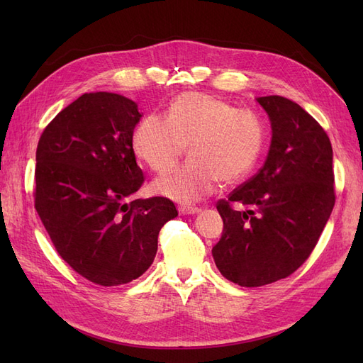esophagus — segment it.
Instances as JSON below:
<instances>
[{"mask_svg":"<svg viewBox=\"0 0 363 363\" xmlns=\"http://www.w3.org/2000/svg\"><path fill=\"white\" fill-rule=\"evenodd\" d=\"M179 212L182 215H194V213H199L200 208L195 206H182V207H179Z\"/></svg>","mask_w":363,"mask_h":363,"instance_id":"1","label":"esophagus"}]
</instances>
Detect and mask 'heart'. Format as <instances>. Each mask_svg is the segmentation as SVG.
Here are the masks:
<instances>
[{
	"label": "heart",
	"mask_w": 363,
	"mask_h": 363,
	"mask_svg": "<svg viewBox=\"0 0 363 363\" xmlns=\"http://www.w3.org/2000/svg\"><path fill=\"white\" fill-rule=\"evenodd\" d=\"M265 125L250 111H239L213 95L188 92L175 98L167 118L148 115L136 125L133 150L148 167L163 172L183 156L191 159L162 175L152 189L179 203L211 195L218 182L235 184L251 174L265 148Z\"/></svg>",
	"instance_id": "1"
}]
</instances>
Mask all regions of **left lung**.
Masks as SVG:
<instances>
[{
    "label": "left lung",
    "instance_id": "8db88e82",
    "mask_svg": "<svg viewBox=\"0 0 363 363\" xmlns=\"http://www.w3.org/2000/svg\"><path fill=\"white\" fill-rule=\"evenodd\" d=\"M272 138L259 172L219 200L216 268L239 286L286 279L311 256L335 206L333 150L324 128L284 96L257 98ZM239 203L242 209H236Z\"/></svg>",
    "mask_w": 363,
    "mask_h": 363
}]
</instances>
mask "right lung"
I'll use <instances>...</instances> for the list:
<instances>
[{"mask_svg": "<svg viewBox=\"0 0 363 363\" xmlns=\"http://www.w3.org/2000/svg\"><path fill=\"white\" fill-rule=\"evenodd\" d=\"M138 104L111 92L83 94L43 130L35 207L59 256L101 286L140 277L160 228L177 208L164 196L127 203L144 184L133 151Z\"/></svg>", "mask_w": 363, "mask_h": 363, "instance_id": "obj_1", "label": "right lung"}]
</instances>
